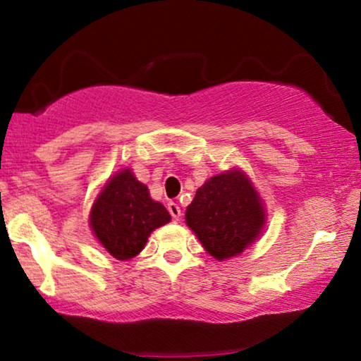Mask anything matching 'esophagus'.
I'll use <instances>...</instances> for the list:
<instances>
[{
    "label": "esophagus",
    "instance_id": "1",
    "mask_svg": "<svg viewBox=\"0 0 361 361\" xmlns=\"http://www.w3.org/2000/svg\"><path fill=\"white\" fill-rule=\"evenodd\" d=\"M167 210H169V214L172 215V219H174V220H179L180 219V215H182L180 207L177 205V204H174V202H169V204H167Z\"/></svg>",
    "mask_w": 361,
    "mask_h": 361
}]
</instances>
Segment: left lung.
Here are the masks:
<instances>
[{
    "instance_id": "left-lung-1",
    "label": "left lung",
    "mask_w": 361,
    "mask_h": 361,
    "mask_svg": "<svg viewBox=\"0 0 361 361\" xmlns=\"http://www.w3.org/2000/svg\"><path fill=\"white\" fill-rule=\"evenodd\" d=\"M185 224L207 253L226 261L255 245L266 226V207L240 167L210 177L185 210Z\"/></svg>"
}]
</instances>
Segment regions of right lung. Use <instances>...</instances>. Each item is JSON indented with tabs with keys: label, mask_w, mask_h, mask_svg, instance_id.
<instances>
[{
	"label": "right lung",
	"mask_w": 361,
	"mask_h": 361,
	"mask_svg": "<svg viewBox=\"0 0 361 361\" xmlns=\"http://www.w3.org/2000/svg\"><path fill=\"white\" fill-rule=\"evenodd\" d=\"M171 215L130 167L115 172L93 200L88 224L98 243L118 261L135 258L149 235L169 224Z\"/></svg>",
	"instance_id": "1"
}]
</instances>
